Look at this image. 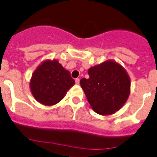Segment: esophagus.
I'll use <instances>...</instances> for the list:
<instances>
[{
    "label": "esophagus",
    "mask_w": 157,
    "mask_h": 157,
    "mask_svg": "<svg viewBox=\"0 0 157 157\" xmlns=\"http://www.w3.org/2000/svg\"><path fill=\"white\" fill-rule=\"evenodd\" d=\"M75 83H76V84H79V83H80V79L79 78L75 79Z\"/></svg>",
    "instance_id": "obj_1"
}]
</instances>
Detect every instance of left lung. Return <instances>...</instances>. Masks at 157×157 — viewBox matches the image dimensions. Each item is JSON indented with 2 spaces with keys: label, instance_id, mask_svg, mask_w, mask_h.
Wrapping results in <instances>:
<instances>
[{
  "label": "left lung",
  "instance_id": "1",
  "mask_svg": "<svg viewBox=\"0 0 157 157\" xmlns=\"http://www.w3.org/2000/svg\"><path fill=\"white\" fill-rule=\"evenodd\" d=\"M88 74L89 79L80 83L93 109L109 115L121 109L130 95V80L125 70L109 60L90 68Z\"/></svg>",
  "mask_w": 157,
  "mask_h": 157
}]
</instances>
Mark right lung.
<instances>
[{"label": "right lung", "instance_id": "add662e5", "mask_svg": "<svg viewBox=\"0 0 157 157\" xmlns=\"http://www.w3.org/2000/svg\"><path fill=\"white\" fill-rule=\"evenodd\" d=\"M74 83L71 73L58 61L46 60L33 73L30 90L37 101L51 106L60 102Z\"/></svg>", "mask_w": 157, "mask_h": 157}]
</instances>
